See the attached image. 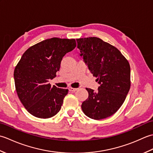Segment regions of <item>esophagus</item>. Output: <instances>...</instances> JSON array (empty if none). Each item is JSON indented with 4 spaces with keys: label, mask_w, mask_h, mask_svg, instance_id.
I'll list each match as a JSON object with an SVG mask.
<instances>
[{
    "label": "esophagus",
    "mask_w": 153,
    "mask_h": 153,
    "mask_svg": "<svg viewBox=\"0 0 153 153\" xmlns=\"http://www.w3.org/2000/svg\"><path fill=\"white\" fill-rule=\"evenodd\" d=\"M68 90H69L70 91H71V92H75L77 90V88H73V87H69V88H68Z\"/></svg>",
    "instance_id": "obj_1"
}]
</instances>
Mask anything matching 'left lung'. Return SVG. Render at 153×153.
Wrapping results in <instances>:
<instances>
[{
    "instance_id": "obj_1",
    "label": "left lung",
    "mask_w": 153,
    "mask_h": 153,
    "mask_svg": "<svg viewBox=\"0 0 153 153\" xmlns=\"http://www.w3.org/2000/svg\"><path fill=\"white\" fill-rule=\"evenodd\" d=\"M77 48L100 86L86 88L89 96L82 105L84 114L94 120L115 114L124 102L131 86L130 66L118 48L98 37L77 39Z\"/></svg>"
}]
</instances>
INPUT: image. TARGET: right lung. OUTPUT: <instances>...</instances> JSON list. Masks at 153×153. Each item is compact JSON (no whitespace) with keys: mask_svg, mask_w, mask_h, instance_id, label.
I'll list each match as a JSON object with an SVG mask.
<instances>
[{"mask_svg":"<svg viewBox=\"0 0 153 153\" xmlns=\"http://www.w3.org/2000/svg\"><path fill=\"white\" fill-rule=\"evenodd\" d=\"M76 47L74 39L53 37L30 47L14 69L16 90L25 108L39 118H49L60 111L68 90L51 87L62 58Z\"/></svg>","mask_w":153,"mask_h":153,"instance_id":"1","label":"right lung"}]
</instances>
